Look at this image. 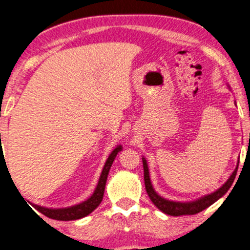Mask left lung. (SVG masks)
Wrapping results in <instances>:
<instances>
[{"label": "left lung", "instance_id": "1", "mask_svg": "<svg viewBox=\"0 0 250 250\" xmlns=\"http://www.w3.org/2000/svg\"><path fill=\"white\" fill-rule=\"evenodd\" d=\"M238 163H237L236 169H234L232 174H231L230 178H229L228 180H226V183L223 184V186H220L218 190H215L211 193H208V195H204L200 198H196V200L193 201L180 202V201L167 200V198L162 197V196H160L157 192H156L155 188H153L152 186V183H151L150 172H148V167H147V161H146L145 157H143L144 180H145L146 192H147L148 197H150V200L152 201V203L155 204L161 211H163L165 214H168V215L179 216V215H192V214H197L200 213V211L204 210L206 208H208V207L211 206L214 202H216L219 198L223 197V196L230 190L234 178H236L237 169H238Z\"/></svg>", "mask_w": 250, "mask_h": 250}]
</instances>
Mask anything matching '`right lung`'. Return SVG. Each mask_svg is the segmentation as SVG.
Masks as SVG:
<instances>
[{
  "label": "right lung",
  "instance_id": "1",
  "mask_svg": "<svg viewBox=\"0 0 250 250\" xmlns=\"http://www.w3.org/2000/svg\"><path fill=\"white\" fill-rule=\"evenodd\" d=\"M1 135V134H0ZM2 145V144H1ZM122 151V145H117L112 150V152L110 153L109 157H107L106 162H105L104 168H103L102 174H100L99 181L97 184V188H95L94 192L90 196L89 198H87L83 202L75 204L71 207H65V208H47V207L39 206V204H31L36 210H39L40 213H42L43 215L48 216L50 219H54V220H62V221H69V220H77V219L84 218V216L89 215L100 203H102L103 197H104V191H105V185H106L107 175H109L110 168L112 166L113 161H115L117 153ZM0 157L3 158L4 156H2V151L0 152ZM30 207V206H29Z\"/></svg>",
  "mask_w": 250,
  "mask_h": 250
}]
</instances>
